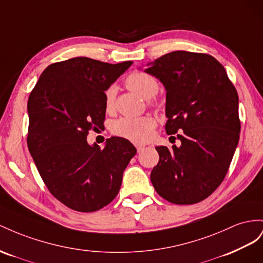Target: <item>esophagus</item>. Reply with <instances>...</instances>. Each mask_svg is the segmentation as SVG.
Returning <instances> with one entry per match:
<instances>
[{
	"instance_id": "34e87169",
	"label": "esophagus",
	"mask_w": 263,
	"mask_h": 263,
	"mask_svg": "<svg viewBox=\"0 0 263 263\" xmlns=\"http://www.w3.org/2000/svg\"><path fill=\"white\" fill-rule=\"evenodd\" d=\"M136 147H137V149H138V152H141L142 149H143V148L145 147V145H144V144H139V143H137V144H136Z\"/></svg>"
}]
</instances>
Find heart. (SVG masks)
<instances>
[{
	"label": "heart",
	"instance_id": "heart-1",
	"mask_svg": "<svg viewBox=\"0 0 263 263\" xmlns=\"http://www.w3.org/2000/svg\"><path fill=\"white\" fill-rule=\"evenodd\" d=\"M125 85L132 91L141 96L144 99H151L157 91L160 86L157 80L143 71H134L125 80ZM104 107L108 112L115 108L116 88L110 86L104 90ZM156 126V119L152 116H144L140 118L122 117L112 123L111 131L118 137L127 139L137 143H142L149 140L153 136Z\"/></svg>",
	"mask_w": 263,
	"mask_h": 263
}]
</instances>
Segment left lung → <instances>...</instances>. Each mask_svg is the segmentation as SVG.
<instances>
[{
	"instance_id": "left-lung-1",
	"label": "left lung",
	"mask_w": 263,
	"mask_h": 263,
	"mask_svg": "<svg viewBox=\"0 0 263 263\" xmlns=\"http://www.w3.org/2000/svg\"><path fill=\"white\" fill-rule=\"evenodd\" d=\"M145 72L166 89L165 130L181 146L155 147L151 172L156 193L177 205L207 198L226 176L239 142L238 93L223 66L201 52L176 50L157 58Z\"/></svg>"
}]
</instances>
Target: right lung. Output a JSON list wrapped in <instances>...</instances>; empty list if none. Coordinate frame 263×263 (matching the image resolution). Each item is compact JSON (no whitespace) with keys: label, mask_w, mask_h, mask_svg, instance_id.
<instances>
[{"label":"right lung","mask_w":263,"mask_h":263,"mask_svg":"<svg viewBox=\"0 0 263 263\" xmlns=\"http://www.w3.org/2000/svg\"><path fill=\"white\" fill-rule=\"evenodd\" d=\"M132 62L76 57L49 65L29 95L27 146L50 194L73 211L92 213L116 198L137 148L123 138L103 149L87 136L103 124L104 90Z\"/></svg>","instance_id":"add662e5"}]
</instances>
